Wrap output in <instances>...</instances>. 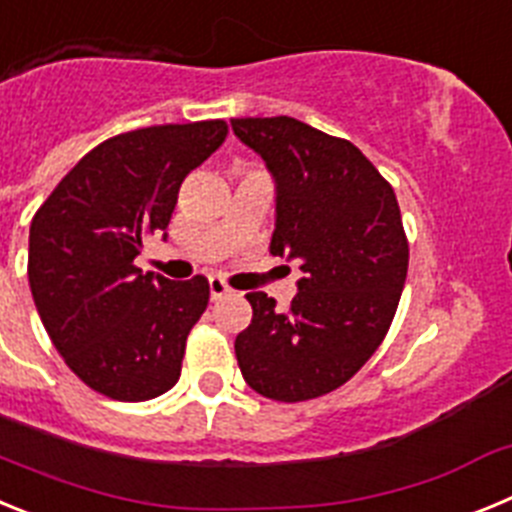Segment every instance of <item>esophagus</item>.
<instances>
[{
	"label": "esophagus",
	"instance_id": "34e87169",
	"mask_svg": "<svg viewBox=\"0 0 512 512\" xmlns=\"http://www.w3.org/2000/svg\"><path fill=\"white\" fill-rule=\"evenodd\" d=\"M233 295V289L228 287L223 277H210V297L212 300H220V297H228Z\"/></svg>",
	"mask_w": 512,
	"mask_h": 512
}]
</instances>
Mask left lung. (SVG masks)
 Here are the masks:
<instances>
[{
    "label": "left lung",
    "instance_id": "8db88e82",
    "mask_svg": "<svg viewBox=\"0 0 512 512\" xmlns=\"http://www.w3.org/2000/svg\"><path fill=\"white\" fill-rule=\"evenodd\" d=\"M230 125L277 179L271 253L302 271L289 310L248 292L253 318L235 338V359L259 395L315 400L354 377L390 330L410 259L400 205L348 140L287 115Z\"/></svg>",
    "mask_w": 512,
    "mask_h": 512
}]
</instances>
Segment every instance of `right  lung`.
I'll use <instances>...</instances> for the list:
<instances>
[{
  "instance_id": "1",
  "label": "right lung",
  "mask_w": 512,
  "mask_h": 512,
  "mask_svg": "<svg viewBox=\"0 0 512 512\" xmlns=\"http://www.w3.org/2000/svg\"><path fill=\"white\" fill-rule=\"evenodd\" d=\"M225 138V120L107 138L35 212L27 253L35 307L63 361L99 395L143 402L179 382L210 282L202 274L171 282L133 261L146 238L169 228L182 182Z\"/></svg>"
}]
</instances>
